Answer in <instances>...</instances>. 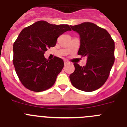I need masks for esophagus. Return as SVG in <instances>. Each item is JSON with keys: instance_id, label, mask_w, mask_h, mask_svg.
Listing matches in <instances>:
<instances>
[{"instance_id": "esophagus-1", "label": "esophagus", "mask_w": 127, "mask_h": 127, "mask_svg": "<svg viewBox=\"0 0 127 127\" xmlns=\"http://www.w3.org/2000/svg\"><path fill=\"white\" fill-rule=\"evenodd\" d=\"M64 65H66L68 63V62L67 61H64Z\"/></svg>"}]
</instances>
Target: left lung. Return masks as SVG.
<instances>
[{"mask_svg":"<svg viewBox=\"0 0 127 127\" xmlns=\"http://www.w3.org/2000/svg\"><path fill=\"white\" fill-rule=\"evenodd\" d=\"M70 27L80 36L78 54L87 59L85 66L74 64L75 71L69 79L78 90L92 92L102 87L109 77L115 62V42L106 30L92 23Z\"/></svg>","mask_w":127,"mask_h":127,"instance_id":"8db88e82","label":"left lung"}]
</instances>
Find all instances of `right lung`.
<instances>
[{
	"label": "right lung",
	"instance_id": "1",
	"mask_svg": "<svg viewBox=\"0 0 127 127\" xmlns=\"http://www.w3.org/2000/svg\"><path fill=\"white\" fill-rule=\"evenodd\" d=\"M68 25H52L38 21L24 28L13 45V64L23 86L33 92H42L54 84L63 68L61 58L47 60L44 53L56 45L57 39L67 31Z\"/></svg>",
	"mask_w": 127,
	"mask_h": 127
}]
</instances>
